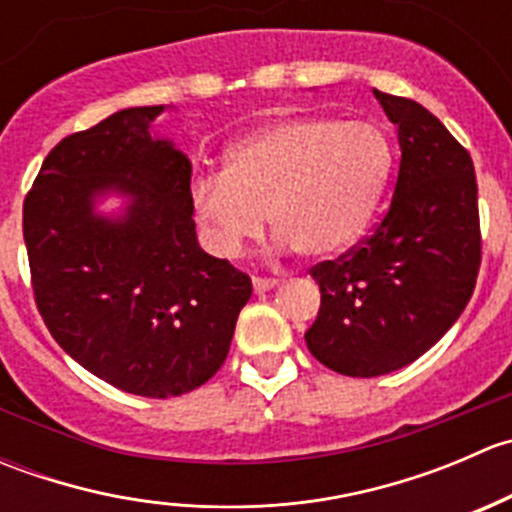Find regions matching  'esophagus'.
Wrapping results in <instances>:
<instances>
[{"label":"esophagus","mask_w":512,"mask_h":512,"mask_svg":"<svg viewBox=\"0 0 512 512\" xmlns=\"http://www.w3.org/2000/svg\"><path fill=\"white\" fill-rule=\"evenodd\" d=\"M252 287H255L257 294L270 292L272 287H277V280H272V277H252Z\"/></svg>","instance_id":"34e87169"}]
</instances>
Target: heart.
<instances>
[{
    "label": "heart",
    "instance_id": "b5f03b06",
    "mask_svg": "<svg viewBox=\"0 0 512 512\" xmlns=\"http://www.w3.org/2000/svg\"><path fill=\"white\" fill-rule=\"evenodd\" d=\"M394 168L384 128L369 121L292 116L257 128L198 175L190 200L220 255H237L265 227L304 257L347 250L364 232Z\"/></svg>",
    "mask_w": 512,
    "mask_h": 512
}]
</instances>
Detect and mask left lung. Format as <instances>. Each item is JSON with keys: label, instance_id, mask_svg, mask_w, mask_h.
Instances as JSON below:
<instances>
[{"label": "left lung", "instance_id": "obj_1", "mask_svg": "<svg viewBox=\"0 0 512 512\" xmlns=\"http://www.w3.org/2000/svg\"><path fill=\"white\" fill-rule=\"evenodd\" d=\"M399 128L401 163L381 223L337 260L314 265L322 304L309 352L344 376L411 364L453 327L480 270L478 183L466 148L411 98L374 89Z\"/></svg>", "mask_w": 512, "mask_h": 512}]
</instances>
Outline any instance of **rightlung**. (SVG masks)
Segmentation results:
<instances>
[{"mask_svg": "<svg viewBox=\"0 0 512 512\" xmlns=\"http://www.w3.org/2000/svg\"><path fill=\"white\" fill-rule=\"evenodd\" d=\"M165 106L123 108L56 143L24 198L36 307L71 359L148 399L188 394L223 366L252 280L200 250L190 160L151 136ZM126 194L121 219L93 210Z\"/></svg>", "mask_w": 512, "mask_h": 512, "instance_id": "obj_1", "label": "right lung"}]
</instances>
